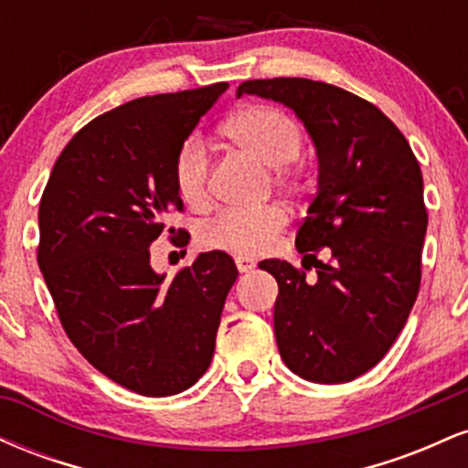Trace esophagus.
Here are the masks:
<instances>
[{
	"instance_id": "obj_1",
	"label": "esophagus",
	"mask_w": 468,
	"mask_h": 468,
	"mask_svg": "<svg viewBox=\"0 0 468 468\" xmlns=\"http://www.w3.org/2000/svg\"><path fill=\"white\" fill-rule=\"evenodd\" d=\"M235 266H238L239 272H249V271H252V268H255V261H252L250 257H246V255H238V257H235Z\"/></svg>"
}]
</instances>
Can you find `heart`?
I'll list each match as a JSON object with an SVG mask.
<instances>
[{
	"mask_svg": "<svg viewBox=\"0 0 468 468\" xmlns=\"http://www.w3.org/2000/svg\"><path fill=\"white\" fill-rule=\"evenodd\" d=\"M222 130L241 152L275 169L277 185H292L290 163L297 160L303 144L302 127L292 116L271 105H250L230 116ZM174 182L178 196L191 207L207 200L208 149L200 136H189L180 144L174 160ZM283 227L286 213L282 207L255 211L230 208L202 229V241L208 249L255 255L266 250Z\"/></svg>",
	"mask_w": 468,
	"mask_h": 468,
	"instance_id": "1",
	"label": "heart"
}]
</instances>
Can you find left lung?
I'll list each match as a JSON object with an SVG mask.
<instances>
[{
	"label": "left lung",
	"mask_w": 468,
	"mask_h": 468,
	"mask_svg": "<svg viewBox=\"0 0 468 468\" xmlns=\"http://www.w3.org/2000/svg\"><path fill=\"white\" fill-rule=\"evenodd\" d=\"M244 94L292 110L319 165L294 239L316 279L308 282L283 260L260 264L279 286L272 316L279 354L305 380L347 383L388 354L418 297L427 233L420 165L378 107L336 85L260 79L241 83L238 99ZM324 248L327 265L314 255Z\"/></svg>",
	"instance_id": "8db88e82"
}]
</instances>
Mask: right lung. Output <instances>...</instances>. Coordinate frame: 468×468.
<instances>
[{"mask_svg":"<svg viewBox=\"0 0 468 468\" xmlns=\"http://www.w3.org/2000/svg\"><path fill=\"white\" fill-rule=\"evenodd\" d=\"M227 88L144 96L94 118L57 158L39 204L37 261L66 335L141 396L180 394L207 372L238 279L222 250L169 282L149 264L166 216L182 208L176 154Z\"/></svg>","mask_w":468,"mask_h":468,"instance_id":"1","label":"right lung"}]
</instances>
